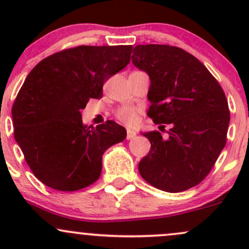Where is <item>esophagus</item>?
Listing matches in <instances>:
<instances>
[{"label": "esophagus", "mask_w": 249, "mask_h": 249, "mask_svg": "<svg viewBox=\"0 0 249 249\" xmlns=\"http://www.w3.org/2000/svg\"><path fill=\"white\" fill-rule=\"evenodd\" d=\"M134 137H136V132H134V131L127 130V133H126V139H127V141H130V139H133Z\"/></svg>", "instance_id": "esophagus-1"}]
</instances>
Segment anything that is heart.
Wrapping results in <instances>:
<instances>
[{"mask_svg": "<svg viewBox=\"0 0 249 249\" xmlns=\"http://www.w3.org/2000/svg\"><path fill=\"white\" fill-rule=\"evenodd\" d=\"M115 115L116 118L121 123H123V124L127 125V126H133V125H136L138 123L139 110L137 107L125 105V107H119L116 111Z\"/></svg>", "mask_w": 249, "mask_h": 249, "instance_id": "b5f03b06", "label": "heart"}]
</instances>
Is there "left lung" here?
Instances as JSON below:
<instances>
[{"label": "left lung", "instance_id": "8db88e82", "mask_svg": "<svg viewBox=\"0 0 249 249\" xmlns=\"http://www.w3.org/2000/svg\"><path fill=\"white\" fill-rule=\"evenodd\" d=\"M132 63L151 79L147 116L161 131L144 133L151 150L139 162L145 181L177 193L200 184L227 142L230 108L224 90L207 68L173 45L146 44L133 49Z\"/></svg>", "mask_w": 249, "mask_h": 249}]
</instances>
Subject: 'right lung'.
<instances>
[{"mask_svg":"<svg viewBox=\"0 0 249 249\" xmlns=\"http://www.w3.org/2000/svg\"><path fill=\"white\" fill-rule=\"evenodd\" d=\"M132 45H79L42 59L11 107L14 136L28 166L43 184L62 192L98 180L102 156L126 138L113 121L88 127L81 111L103 85L130 63Z\"/></svg>","mask_w":249,"mask_h":249,"instance_id":"right-lung-1","label":"right lung"}]
</instances>
